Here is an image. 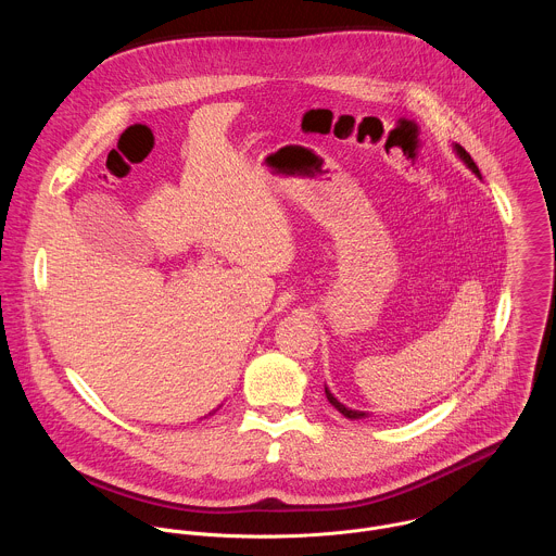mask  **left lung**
I'll use <instances>...</instances> for the list:
<instances>
[{
	"label": "left lung",
	"mask_w": 556,
	"mask_h": 556,
	"mask_svg": "<svg viewBox=\"0 0 556 556\" xmlns=\"http://www.w3.org/2000/svg\"><path fill=\"white\" fill-rule=\"evenodd\" d=\"M453 151H455V155L459 157V161L475 174V176H478L480 180H482V174H480V169H478V165H475L472 163V157L468 155V151L464 149V147H459L457 142L453 144ZM326 395H328V401H330V405L339 412V414H343L345 418H350V420H363V418H369V414H365V412H356V409H350V407H345L341 401H337V395L326 387Z\"/></svg>",
	"instance_id": "1"
}]
</instances>
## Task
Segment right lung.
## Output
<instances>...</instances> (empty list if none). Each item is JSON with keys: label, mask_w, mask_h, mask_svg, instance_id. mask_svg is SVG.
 Segmentation results:
<instances>
[{"label": "right lung", "mask_w": 556, "mask_h": 556, "mask_svg": "<svg viewBox=\"0 0 556 556\" xmlns=\"http://www.w3.org/2000/svg\"><path fill=\"white\" fill-rule=\"evenodd\" d=\"M219 407H222V405H219ZM219 407H217V409H219ZM217 409H215V412H217ZM215 412H211V414H208V416H213V414H215Z\"/></svg>", "instance_id": "1"}]
</instances>
